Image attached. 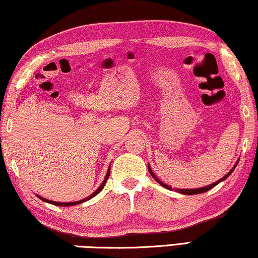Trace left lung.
<instances>
[{"label":"left lung","instance_id":"obj_1","mask_svg":"<svg viewBox=\"0 0 258 258\" xmlns=\"http://www.w3.org/2000/svg\"><path fill=\"white\" fill-rule=\"evenodd\" d=\"M237 163L238 162H236V164L234 165V168L231 169L230 171L228 172L227 175L224 176V177H222L220 181H217V182H215V183H213V184H209V185H207V186H203V188H197V189H176V191H178V192H181V194H183V195H196V194H202V192H206V191H208V190H210V189H213L214 186H216L218 183L220 182H222V181H224L225 178L227 177H229V176H230V174L232 171L235 170V168H236V165H237ZM148 170H149V172H150V175L153 176V177L156 179V182H158L160 183V184L162 185V186H164V188H167V189H169V190H172V188L170 185H168V184H165V183H163L162 181H160V179H158L157 177H156V175L154 174L153 172V170H151V168L149 167V164H148Z\"/></svg>","mask_w":258,"mask_h":258}]
</instances>
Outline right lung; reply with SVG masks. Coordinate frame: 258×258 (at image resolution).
Segmentation results:
<instances>
[{
    "mask_svg": "<svg viewBox=\"0 0 258 258\" xmlns=\"http://www.w3.org/2000/svg\"><path fill=\"white\" fill-rule=\"evenodd\" d=\"M109 175H110V167H109V169H108V171H107V175H105V177H104V179H103V182H102V184L98 186L97 188V190L96 191H94L93 194H91L90 196H88V197H86V199H83V200H81V201H77V202H68V203H61V202H55V201H50V200H47V199H43V197H41V196H38V195H36L38 199L40 200H42V201H44V202H47V203H50V204H54V206H58V207H70V206H76V204H80V203H83V202H86V201H89L90 199H93V197H95L97 195L98 192H101V190L103 189V186L105 185V183H107V179L109 178Z\"/></svg>",
    "mask_w": 258,
    "mask_h": 258,
    "instance_id": "right-lung-1",
    "label": "right lung"
}]
</instances>
